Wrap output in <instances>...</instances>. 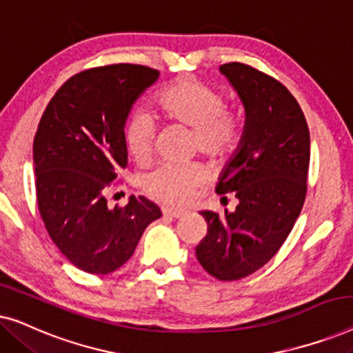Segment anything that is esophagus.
Returning <instances> with one entry per match:
<instances>
[{"label":"esophagus","mask_w":353,"mask_h":353,"mask_svg":"<svg viewBox=\"0 0 353 353\" xmlns=\"http://www.w3.org/2000/svg\"><path fill=\"white\" fill-rule=\"evenodd\" d=\"M163 216H170V219H181L183 215H185V212L183 210H172V209H163L162 210Z\"/></svg>","instance_id":"esophagus-1"}]
</instances>
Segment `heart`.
Wrapping results in <instances>:
<instances>
[{
	"label": "heart",
	"instance_id": "heart-1",
	"mask_svg": "<svg viewBox=\"0 0 353 353\" xmlns=\"http://www.w3.org/2000/svg\"><path fill=\"white\" fill-rule=\"evenodd\" d=\"M156 104L165 119L194 128L196 146L207 156H223L238 143V117L225 109L219 91L201 81L175 80L159 91ZM156 125L148 114L137 110L130 115L123 139L134 161H146L152 151ZM201 181V167L163 162L143 176V188L154 199L175 205L181 204Z\"/></svg>",
	"mask_w": 353,
	"mask_h": 353
}]
</instances>
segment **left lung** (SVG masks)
<instances>
[{
  "label": "left lung",
  "instance_id": "obj_1",
  "mask_svg": "<svg viewBox=\"0 0 353 353\" xmlns=\"http://www.w3.org/2000/svg\"><path fill=\"white\" fill-rule=\"evenodd\" d=\"M220 72L238 93L245 119L215 191L233 192L239 204L223 215L201 212L207 234L196 257L214 278L234 281L262 268L301 215L310 133L301 105L278 80L239 62L220 65Z\"/></svg>",
  "mask_w": 353,
  "mask_h": 353
}]
</instances>
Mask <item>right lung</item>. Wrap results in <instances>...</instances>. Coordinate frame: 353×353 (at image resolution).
<instances>
[{
    "label": "right lung",
    "instance_id": "obj_1",
    "mask_svg": "<svg viewBox=\"0 0 353 353\" xmlns=\"http://www.w3.org/2000/svg\"><path fill=\"white\" fill-rule=\"evenodd\" d=\"M159 72L115 64L80 72L57 90L33 139L38 209L64 257L91 274H108L132 257L162 212L146 197L110 209L105 191L127 167L123 139L137 99Z\"/></svg>",
    "mask_w": 353,
    "mask_h": 353
}]
</instances>
